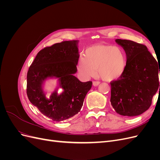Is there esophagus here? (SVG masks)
I'll return each instance as SVG.
<instances>
[{
    "mask_svg": "<svg viewBox=\"0 0 160 160\" xmlns=\"http://www.w3.org/2000/svg\"><path fill=\"white\" fill-rule=\"evenodd\" d=\"M100 84L99 81H93V86H98Z\"/></svg>",
    "mask_w": 160,
    "mask_h": 160,
    "instance_id": "1",
    "label": "esophagus"
}]
</instances>
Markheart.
Here are the masks:
<instances>
[{
  "instance_id": "heart-1",
  "label": "heart",
  "mask_w": 160,
  "mask_h": 160,
  "mask_svg": "<svg viewBox=\"0 0 160 160\" xmlns=\"http://www.w3.org/2000/svg\"><path fill=\"white\" fill-rule=\"evenodd\" d=\"M127 67V56L123 48L110 45H96L85 50L77 62V71L83 79L94 77L98 69L101 79L111 81L119 79Z\"/></svg>"
}]
</instances>
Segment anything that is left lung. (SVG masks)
<instances>
[{"label": "left lung", "mask_w": 160, "mask_h": 160, "mask_svg": "<svg viewBox=\"0 0 160 160\" xmlns=\"http://www.w3.org/2000/svg\"><path fill=\"white\" fill-rule=\"evenodd\" d=\"M115 42L126 53L127 67L119 79L111 82V105L121 115H141L149 108L159 86L160 90L159 64L146 46L125 39Z\"/></svg>", "instance_id": "obj_1"}]
</instances>
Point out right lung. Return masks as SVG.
I'll return each instance as SVG.
<instances>
[{"mask_svg":"<svg viewBox=\"0 0 160 160\" xmlns=\"http://www.w3.org/2000/svg\"><path fill=\"white\" fill-rule=\"evenodd\" d=\"M79 41H68L45 47L37 53L27 72V94L40 112L55 122L78 113L92 82H81L74 74L79 57ZM57 78L58 86L49 97L43 91L44 81ZM61 88V93L58 89Z\"/></svg>","mask_w":160,"mask_h":160,"instance_id":"add662e5","label":"right lung"}]
</instances>
